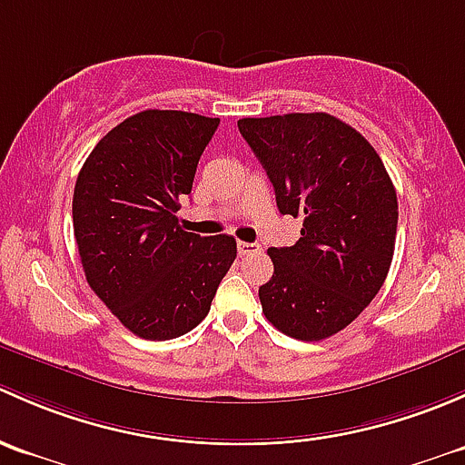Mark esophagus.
Returning a JSON list of instances; mask_svg holds the SVG:
<instances>
[{
	"mask_svg": "<svg viewBox=\"0 0 465 465\" xmlns=\"http://www.w3.org/2000/svg\"><path fill=\"white\" fill-rule=\"evenodd\" d=\"M237 251H239V255H242V257H248V255H257V252H262V246H260V243L239 242Z\"/></svg>",
	"mask_w": 465,
	"mask_h": 465,
	"instance_id": "esophagus-1",
	"label": "esophagus"
}]
</instances>
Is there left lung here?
Masks as SVG:
<instances>
[{
    "label": "left lung",
    "mask_w": 465,
    "mask_h": 465,
    "mask_svg": "<svg viewBox=\"0 0 465 465\" xmlns=\"http://www.w3.org/2000/svg\"><path fill=\"white\" fill-rule=\"evenodd\" d=\"M282 214L302 219L293 246L271 248L260 286L266 320L291 338L324 340L376 298L394 257L399 201L362 134L324 112L242 118Z\"/></svg>",
    "instance_id": "left-lung-1"
}]
</instances>
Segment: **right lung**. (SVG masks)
I'll return each instance as SVG.
<instances>
[{"label": "right lung", "mask_w": 465, "mask_h": 465, "mask_svg": "<svg viewBox=\"0 0 465 465\" xmlns=\"http://www.w3.org/2000/svg\"><path fill=\"white\" fill-rule=\"evenodd\" d=\"M217 127L219 118L174 109L134 114L100 138L75 181L84 277L138 338L193 331L237 257L231 234L185 232L176 217Z\"/></svg>", "instance_id": "1"}]
</instances>
